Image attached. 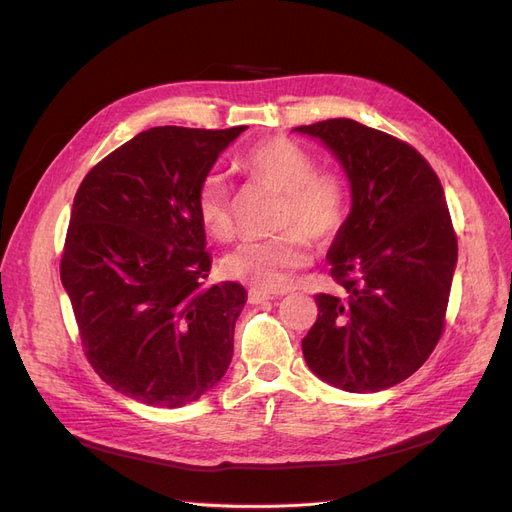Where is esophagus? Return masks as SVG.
<instances>
[{
	"instance_id": "obj_1",
	"label": "esophagus",
	"mask_w": 512,
	"mask_h": 512,
	"mask_svg": "<svg viewBox=\"0 0 512 512\" xmlns=\"http://www.w3.org/2000/svg\"><path fill=\"white\" fill-rule=\"evenodd\" d=\"M247 297H250V303H265V301L275 299L273 294H269V292H262V290H256V288H252L250 292H247Z\"/></svg>"
}]
</instances>
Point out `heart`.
I'll return each instance as SVG.
<instances>
[{
	"instance_id": "1",
	"label": "heart",
	"mask_w": 512,
	"mask_h": 512,
	"mask_svg": "<svg viewBox=\"0 0 512 512\" xmlns=\"http://www.w3.org/2000/svg\"><path fill=\"white\" fill-rule=\"evenodd\" d=\"M243 173L282 194L280 228L273 239L245 241L222 260L228 277L258 290H284L292 275L312 260L309 239L331 241L348 218V188L344 177L318 168L316 158L299 143L284 136L254 145L239 160ZM196 215L215 239H230L235 232L230 190L222 175L209 173L198 183Z\"/></svg>"
}]
</instances>
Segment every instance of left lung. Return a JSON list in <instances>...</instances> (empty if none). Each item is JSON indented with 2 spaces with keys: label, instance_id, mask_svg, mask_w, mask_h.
Returning a JSON list of instances; mask_svg holds the SVG:
<instances>
[{
  "label": "left lung",
  "instance_id": "8db88e82",
  "mask_svg": "<svg viewBox=\"0 0 512 512\" xmlns=\"http://www.w3.org/2000/svg\"><path fill=\"white\" fill-rule=\"evenodd\" d=\"M342 162L352 209L331 250L342 294H316L303 356L350 393L406 380L440 342L457 265V235L436 170L412 145L354 119L294 128Z\"/></svg>",
  "mask_w": 512,
  "mask_h": 512
}]
</instances>
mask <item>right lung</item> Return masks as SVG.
Instances as JSON below:
<instances>
[{
  "instance_id": "1",
  "label": "right lung",
  "mask_w": 512,
  "mask_h": 512,
  "mask_svg": "<svg viewBox=\"0 0 512 512\" xmlns=\"http://www.w3.org/2000/svg\"><path fill=\"white\" fill-rule=\"evenodd\" d=\"M247 126H160L98 162L74 196L61 254L81 344L96 374L141 404L181 408L232 359L241 284L211 288L198 183Z\"/></svg>"
}]
</instances>
